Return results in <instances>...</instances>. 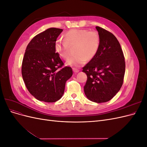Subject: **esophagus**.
Listing matches in <instances>:
<instances>
[{
	"label": "esophagus",
	"instance_id": "1",
	"mask_svg": "<svg viewBox=\"0 0 147 147\" xmlns=\"http://www.w3.org/2000/svg\"><path fill=\"white\" fill-rule=\"evenodd\" d=\"M73 71L75 72V73H77L79 72V69H76V68H73Z\"/></svg>",
	"mask_w": 147,
	"mask_h": 147
}]
</instances>
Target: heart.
I'll list each match as a JSON object with an SVG mask.
<instances>
[{"instance_id": "obj_1", "label": "heart", "mask_w": 147, "mask_h": 147, "mask_svg": "<svg viewBox=\"0 0 147 147\" xmlns=\"http://www.w3.org/2000/svg\"><path fill=\"white\" fill-rule=\"evenodd\" d=\"M100 45V37L96 30L74 29L64 34V40L57 39L55 44V50L62 58H69L70 47L75 46V55L67 64L72 67H79L87 61H91L97 55Z\"/></svg>"}]
</instances>
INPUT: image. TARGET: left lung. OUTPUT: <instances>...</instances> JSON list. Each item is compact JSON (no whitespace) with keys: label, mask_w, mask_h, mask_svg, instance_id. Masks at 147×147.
I'll return each mask as SVG.
<instances>
[{"label":"left lung","mask_w":147,"mask_h":147,"mask_svg":"<svg viewBox=\"0 0 147 147\" xmlns=\"http://www.w3.org/2000/svg\"><path fill=\"white\" fill-rule=\"evenodd\" d=\"M100 45L96 56L84 66L87 75L84 94L90 100L102 103L109 101L121 88L125 61L120 44L115 35L99 26Z\"/></svg>","instance_id":"8db88e82"}]
</instances>
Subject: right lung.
<instances>
[{
  "mask_svg": "<svg viewBox=\"0 0 147 147\" xmlns=\"http://www.w3.org/2000/svg\"><path fill=\"white\" fill-rule=\"evenodd\" d=\"M63 30L51 28L37 34L26 47L21 73L29 92L37 100L55 102L63 96L73 74L56 53L55 44Z\"/></svg>",
  "mask_w": 147,
  "mask_h": 147,
  "instance_id": "right-lung-1",
  "label": "right lung"
}]
</instances>
